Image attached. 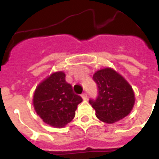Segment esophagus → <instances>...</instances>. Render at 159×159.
<instances>
[{"label":"esophagus","instance_id":"1","mask_svg":"<svg viewBox=\"0 0 159 159\" xmlns=\"http://www.w3.org/2000/svg\"><path fill=\"white\" fill-rule=\"evenodd\" d=\"M81 97H82V99H84V100H87L88 99V95H87L86 93H84L81 95Z\"/></svg>","mask_w":159,"mask_h":159}]
</instances>
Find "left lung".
Listing matches in <instances>:
<instances>
[{
  "label": "left lung",
  "instance_id": "obj_1",
  "mask_svg": "<svg viewBox=\"0 0 159 159\" xmlns=\"http://www.w3.org/2000/svg\"><path fill=\"white\" fill-rule=\"evenodd\" d=\"M99 95L90 104L95 116L106 123L119 121L130 113L135 102L134 91L130 84L119 73L111 67L97 71L93 75Z\"/></svg>",
  "mask_w": 159,
  "mask_h": 159
}]
</instances>
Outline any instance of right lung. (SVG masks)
<instances>
[{"label": "right lung", "instance_id": "right-lung-1", "mask_svg": "<svg viewBox=\"0 0 159 159\" xmlns=\"http://www.w3.org/2000/svg\"><path fill=\"white\" fill-rule=\"evenodd\" d=\"M83 101L65 80V73L57 71L38 84L32 103L36 114L51 127L61 128L74 119L77 106Z\"/></svg>", "mask_w": 159, "mask_h": 159}]
</instances>
